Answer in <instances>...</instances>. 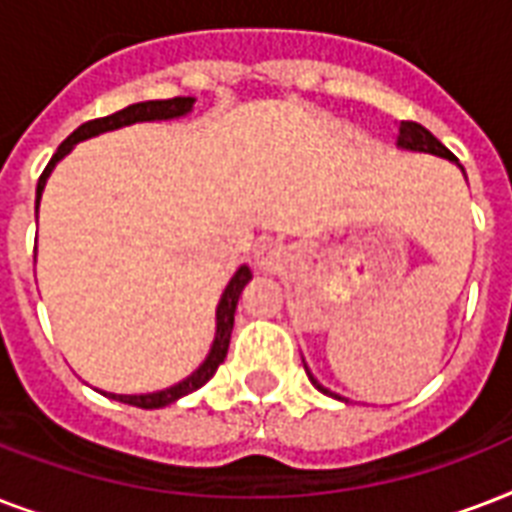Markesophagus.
I'll return each mask as SVG.
<instances>
[{"instance_id": "34e87169", "label": "esophagus", "mask_w": 512, "mask_h": 512, "mask_svg": "<svg viewBox=\"0 0 512 512\" xmlns=\"http://www.w3.org/2000/svg\"><path fill=\"white\" fill-rule=\"evenodd\" d=\"M280 264H283V245L272 243V240H264V243L256 245L253 267L259 269V272H275Z\"/></svg>"}]
</instances>
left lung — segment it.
Returning a JSON list of instances; mask_svg holds the SVG:
<instances>
[{
    "label": "left lung",
    "instance_id": "left-lung-1",
    "mask_svg": "<svg viewBox=\"0 0 512 512\" xmlns=\"http://www.w3.org/2000/svg\"><path fill=\"white\" fill-rule=\"evenodd\" d=\"M398 149H403V152H422V154H435V157H443V160L449 162H457V157L446 149V146L438 141V138L430 133L427 128H422V125H417V122H398ZM462 173H465V168H459ZM301 363H304V371H307V376H310V382L318 387L323 395H331V398L336 400H344L347 403V398H342L339 392H331L328 387H323V384L315 379V374L310 371V366H307V360L301 358Z\"/></svg>",
    "mask_w": 512,
    "mask_h": 512
}]
</instances>
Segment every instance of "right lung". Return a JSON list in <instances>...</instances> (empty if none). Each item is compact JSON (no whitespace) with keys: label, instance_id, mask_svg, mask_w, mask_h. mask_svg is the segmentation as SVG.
Here are the masks:
<instances>
[{"label":"right lung","instance_id":"add662e5","mask_svg":"<svg viewBox=\"0 0 512 512\" xmlns=\"http://www.w3.org/2000/svg\"><path fill=\"white\" fill-rule=\"evenodd\" d=\"M194 98L192 95H178V98H168V101H141V104H130L120 112L109 114V117H101V120H90L85 125H79L74 133H71L61 146H58V152L53 154V160L47 162L45 173L39 176L37 184V213H39V200H42V192H45V184L50 173L55 170V165L66 157V154L79 144V141H87V138L101 136V133H109V130H120L128 128V125H136V122H165V120H181L186 114L192 112ZM251 267L243 264V267L237 269L229 285L224 288L219 299V307H216V334H213V344L205 360H202L200 366L194 368L192 374L184 376L181 382L170 384L165 390L157 392H141V395H117V392H104L106 398L120 400V403H130V406L138 408H162L170 406V403H176L178 398H184L189 392L200 390L202 384L208 382L213 374H216V368L224 363L229 350V339H232V326H235V310H237V301H240V293L248 283H251Z\"/></svg>","mask_w":512,"mask_h":512}]
</instances>
